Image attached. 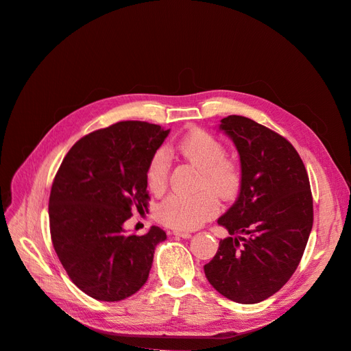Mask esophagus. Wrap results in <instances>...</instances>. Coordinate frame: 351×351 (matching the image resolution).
Masks as SVG:
<instances>
[{
    "mask_svg": "<svg viewBox=\"0 0 351 351\" xmlns=\"http://www.w3.org/2000/svg\"><path fill=\"white\" fill-rule=\"evenodd\" d=\"M173 234L178 237H182V239H189L192 236L189 232H182V230H175Z\"/></svg>",
    "mask_w": 351,
    "mask_h": 351,
    "instance_id": "34e87169",
    "label": "esophagus"
}]
</instances>
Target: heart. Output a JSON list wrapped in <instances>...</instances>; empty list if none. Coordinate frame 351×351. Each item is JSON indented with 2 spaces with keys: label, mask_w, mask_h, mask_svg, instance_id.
<instances>
[{
  "label": "heart",
  "mask_w": 351,
  "mask_h": 351,
  "mask_svg": "<svg viewBox=\"0 0 351 351\" xmlns=\"http://www.w3.org/2000/svg\"><path fill=\"white\" fill-rule=\"evenodd\" d=\"M176 152L202 172V185L222 199L232 197L241 183L237 165L226 159L223 143L205 131H192L176 145ZM169 163L163 151H158L146 168L147 186L162 193L168 183ZM219 210L217 202L209 193L195 196L173 195L158 208V219L166 226L179 230H193L212 219Z\"/></svg>",
  "instance_id": "b5f03b06"
}]
</instances>
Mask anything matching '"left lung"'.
Wrapping results in <instances>:
<instances>
[{"label": "left lung", "mask_w": 351, "mask_h": 351, "mask_svg": "<svg viewBox=\"0 0 351 351\" xmlns=\"http://www.w3.org/2000/svg\"><path fill=\"white\" fill-rule=\"evenodd\" d=\"M241 159V189L217 219L229 232L205 265L209 283L226 299L254 304L279 291L298 269L313 226L310 182L298 151L246 117L220 119Z\"/></svg>", "instance_id": "8db88e82"}]
</instances>
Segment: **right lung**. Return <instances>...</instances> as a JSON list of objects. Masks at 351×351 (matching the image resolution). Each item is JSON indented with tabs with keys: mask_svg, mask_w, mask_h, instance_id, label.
<instances>
[{
	"mask_svg": "<svg viewBox=\"0 0 351 351\" xmlns=\"http://www.w3.org/2000/svg\"><path fill=\"white\" fill-rule=\"evenodd\" d=\"M171 129L123 121L73 145L49 195L55 252L69 279L92 299L119 302L149 278L155 247L166 233L151 226L142 236L123 223L146 209V168Z\"/></svg>",
	"mask_w": 351,
	"mask_h": 351,
	"instance_id": "1",
	"label": "right lung"
}]
</instances>
